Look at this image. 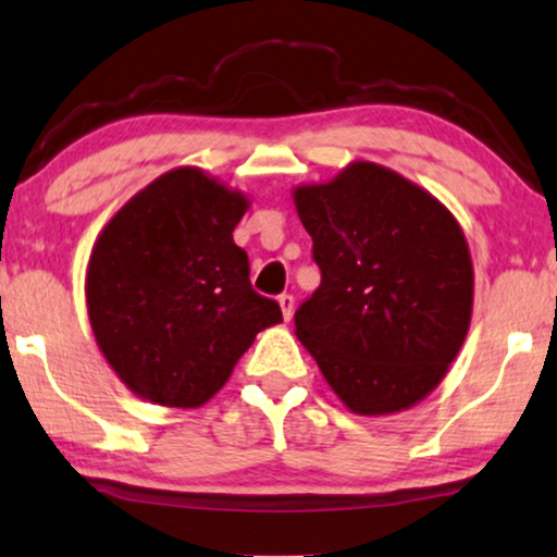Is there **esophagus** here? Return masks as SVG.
<instances>
[{"mask_svg": "<svg viewBox=\"0 0 557 557\" xmlns=\"http://www.w3.org/2000/svg\"><path fill=\"white\" fill-rule=\"evenodd\" d=\"M278 307H281V312H284V320H292V314H294V296L292 294H281L278 296Z\"/></svg>", "mask_w": 557, "mask_h": 557, "instance_id": "esophagus-1", "label": "esophagus"}]
</instances>
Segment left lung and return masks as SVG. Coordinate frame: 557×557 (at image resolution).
I'll use <instances>...</instances> for the list:
<instances>
[{
  "mask_svg": "<svg viewBox=\"0 0 557 557\" xmlns=\"http://www.w3.org/2000/svg\"><path fill=\"white\" fill-rule=\"evenodd\" d=\"M294 201L322 273L296 309V337L358 414L424 399L471 324L463 230L435 197L375 163L301 186Z\"/></svg>",
  "mask_w": 557,
  "mask_h": 557,
  "instance_id": "8db88e82",
  "label": "left lung"
}]
</instances>
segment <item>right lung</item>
Returning a JSON list of instances; mask_svg holds the SVG:
<instances>
[{
  "mask_svg": "<svg viewBox=\"0 0 557 557\" xmlns=\"http://www.w3.org/2000/svg\"><path fill=\"white\" fill-rule=\"evenodd\" d=\"M248 209L197 169L127 201L91 250L86 305L104 358L143 399L199 407L225 386L256 335L284 320L250 284L233 230Z\"/></svg>",
  "mask_w": 557,
  "mask_h": 557,
  "instance_id": "obj_1",
  "label": "right lung"
}]
</instances>
